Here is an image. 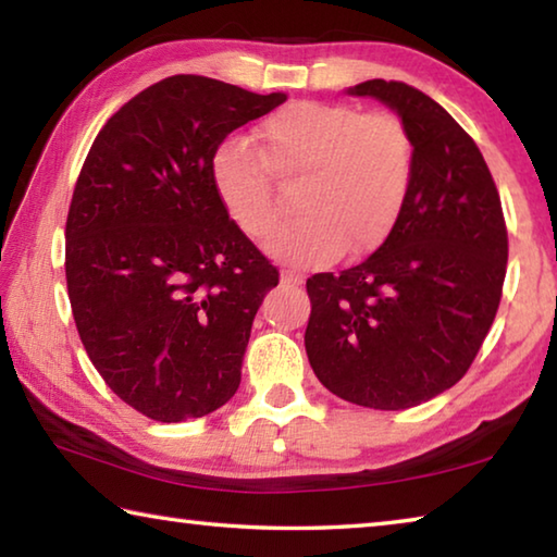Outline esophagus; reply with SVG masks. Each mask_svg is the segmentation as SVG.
I'll use <instances>...</instances> for the list:
<instances>
[{
    "instance_id": "1",
    "label": "esophagus",
    "mask_w": 557,
    "mask_h": 557,
    "mask_svg": "<svg viewBox=\"0 0 557 557\" xmlns=\"http://www.w3.org/2000/svg\"><path fill=\"white\" fill-rule=\"evenodd\" d=\"M280 280H282V285L299 287L301 282H305V275H299V272H295V270H282L280 272Z\"/></svg>"
}]
</instances>
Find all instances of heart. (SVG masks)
<instances>
[{
    "label": "heart",
    "instance_id": "obj_1",
    "mask_svg": "<svg viewBox=\"0 0 557 557\" xmlns=\"http://www.w3.org/2000/svg\"><path fill=\"white\" fill-rule=\"evenodd\" d=\"M262 154L228 137L211 157L225 213L250 240H268L285 213L280 186H295L299 215L272 240L297 265H322L379 248L398 223L412 178V145L398 117L344 102L299 100L260 127ZM273 174L270 175L269 172Z\"/></svg>",
    "mask_w": 557,
    "mask_h": 557
}]
</instances>
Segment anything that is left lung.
Segmentation results:
<instances>
[{
  "mask_svg": "<svg viewBox=\"0 0 557 557\" xmlns=\"http://www.w3.org/2000/svg\"><path fill=\"white\" fill-rule=\"evenodd\" d=\"M348 92L398 112L412 178L373 256L307 280L305 346L338 398L405 410L451 388L476 358L502 301L508 233L482 152L445 108L400 81H366Z\"/></svg>",
  "mask_w": 557,
  "mask_h": 557,
  "instance_id": "obj_1",
  "label": "left lung"
}]
</instances>
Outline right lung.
<instances>
[{"label":"right lung","instance_id":"1","mask_svg":"<svg viewBox=\"0 0 557 557\" xmlns=\"http://www.w3.org/2000/svg\"><path fill=\"white\" fill-rule=\"evenodd\" d=\"M285 100L172 75L125 102L83 162L65 221L73 319L110 391L157 422L203 418L240 385L280 272L225 213L211 157Z\"/></svg>","mask_w":557,"mask_h":557}]
</instances>
